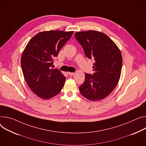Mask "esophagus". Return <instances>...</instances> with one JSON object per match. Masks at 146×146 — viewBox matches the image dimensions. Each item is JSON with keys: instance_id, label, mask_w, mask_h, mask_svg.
<instances>
[{"instance_id": "obj_1", "label": "esophagus", "mask_w": 146, "mask_h": 146, "mask_svg": "<svg viewBox=\"0 0 146 146\" xmlns=\"http://www.w3.org/2000/svg\"><path fill=\"white\" fill-rule=\"evenodd\" d=\"M68 74H69V76H73L74 75V73H72V72H68Z\"/></svg>"}]
</instances>
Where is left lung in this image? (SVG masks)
I'll return each mask as SVG.
<instances>
[{"mask_svg": "<svg viewBox=\"0 0 146 146\" xmlns=\"http://www.w3.org/2000/svg\"><path fill=\"white\" fill-rule=\"evenodd\" d=\"M76 39L86 57L94 60V73L85 74L79 86L80 93L92 101L109 96L117 86L121 74L122 56L118 47L106 35L94 31L77 32Z\"/></svg>", "mask_w": 146, "mask_h": 146, "instance_id": "1", "label": "left lung"}]
</instances>
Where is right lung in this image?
Instances as JSON below:
<instances>
[{
    "instance_id": "add662e5",
    "label": "right lung",
    "mask_w": 146,
    "mask_h": 146,
    "mask_svg": "<svg viewBox=\"0 0 146 146\" xmlns=\"http://www.w3.org/2000/svg\"><path fill=\"white\" fill-rule=\"evenodd\" d=\"M73 33L59 31L42 32L32 37L25 47L21 58L23 74L29 87L39 98H52L63 88L66 77L59 69L51 67L54 58Z\"/></svg>"
}]
</instances>
